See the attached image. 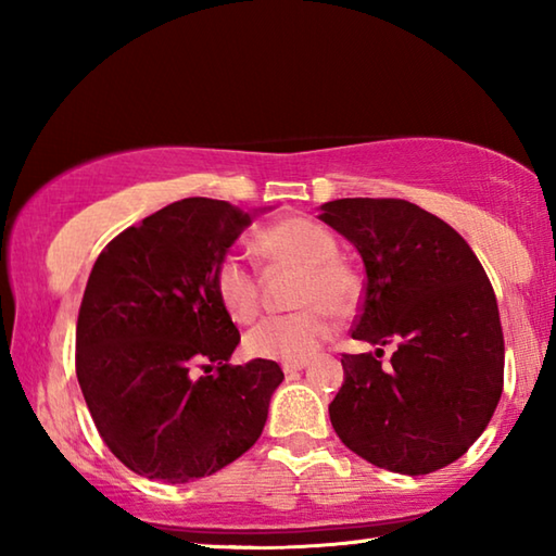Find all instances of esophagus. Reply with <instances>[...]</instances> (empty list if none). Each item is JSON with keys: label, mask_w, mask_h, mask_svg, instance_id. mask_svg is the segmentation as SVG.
<instances>
[{"label": "esophagus", "mask_w": 556, "mask_h": 556, "mask_svg": "<svg viewBox=\"0 0 556 556\" xmlns=\"http://www.w3.org/2000/svg\"><path fill=\"white\" fill-rule=\"evenodd\" d=\"M304 368H306V361H301V363H285V365H281V370H285V375H294V372L304 370Z\"/></svg>", "instance_id": "esophagus-1"}]
</instances>
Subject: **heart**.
Segmentation results:
<instances>
[{
	"mask_svg": "<svg viewBox=\"0 0 556 556\" xmlns=\"http://www.w3.org/2000/svg\"><path fill=\"white\" fill-rule=\"evenodd\" d=\"M262 255L279 265L304 269L299 285L301 312L267 316L244 336L252 357L301 363L312 357L333 333L331 314L351 312L357 296L353 271L336 260V238L321 225L304 218H285L260 232ZM215 294L235 321L248 324L260 312L257 279L238 257H223L215 267Z\"/></svg>",
	"mask_w": 556,
	"mask_h": 556,
	"instance_id": "1",
	"label": "heart"
}]
</instances>
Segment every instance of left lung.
Masks as SVG:
<instances>
[{"label": "left lung", "mask_w": 556, "mask_h": 556, "mask_svg": "<svg viewBox=\"0 0 556 556\" xmlns=\"http://www.w3.org/2000/svg\"><path fill=\"white\" fill-rule=\"evenodd\" d=\"M326 225L365 265L353 338L394 340L390 366L343 355L328 404L343 444L392 473L425 476L454 464L483 434L503 394L501 314L468 242L437 215L400 199H338Z\"/></svg>", "instance_id": "obj_1"}]
</instances>
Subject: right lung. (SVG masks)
Segmentation results:
<instances>
[{
  "label": "right lung",
  "instance_id": "obj_1",
  "mask_svg": "<svg viewBox=\"0 0 556 556\" xmlns=\"http://www.w3.org/2000/svg\"><path fill=\"white\" fill-rule=\"evenodd\" d=\"M250 223L228 201H176L119 232L90 271L75 372L102 441L149 481L188 483L240 458L285 380L275 361L228 365L240 333L213 279Z\"/></svg>",
  "mask_w": 556,
  "mask_h": 556
}]
</instances>
